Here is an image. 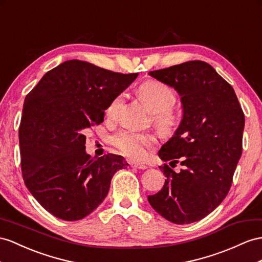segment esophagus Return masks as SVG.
Returning a JSON list of instances; mask_svg holds the SVG:
<instances>
[{"mask_svg": "<svg viewBox=\"0 0 262 262\" xmlns=\"http://www.w3.org/2000/svg\"><path fill=\"white\" fill-rule=\"evenodd\" d=\"M130 166L133 167V168H136V169H146L147 166L144 165V164H139V163H132Z\"/></svg>", "mask_w": 262, "mask_h": 262, "instance_id": "obj_1", "label": "esophagus"}]
</instances>
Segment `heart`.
<instances>
[{
    "label": "heart",
    "mask_w": 262,
    "mask_h": 262,
    "mask_svg": "<svg viewBox=\"0 0 262 262\" xmlns=\"http://www.w3.org/2000/svg\"><path fill=\"white\" fill-rule=\"evenodd\" d=\"M138 93L144 103L154 113L152 120L159 130L165 135H172L180 125V118L172 110L177 97L171 87L159 80L149 79L139 86ZM123 100V94L114 98L107 106L106 116L111 119L115 118ZM112 144L124 155L140 160L146 156L147 150L155 146L156 138L149 133L123 130L113 136Z\"/></svg>",
    "instance_id": "1"
}]
</instances>
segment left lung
Segmentation results:
<instances>
[{"label": "left lung", "mask_w": 262, "mask_h": 262, "mask_svg": "<svg viewBox=\"0 0 262 262\" xmlns=\"http://www.w3.org/2000/svg\"><path fill=\"white\" fill-rule=\"evenodd\" d=\"M149 75L179 93L184 116L158 151L164 162H180L183 168L177 173L167 164L160 166L167 179L148 201L170 223H195L229 192L243 152L245 114L232 86L206 62L189 61Z\"/></svg>", "instance_id": "8db88e82"}]
</instances>
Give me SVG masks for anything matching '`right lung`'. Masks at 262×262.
I'll return each mask as SVG.
<instances>
[{
  "instance_id": "obj_1",
  "label": "right lung",
  "mask_w": 262,
  "mask_h": 262,
  "mask_svg": "<svg viewBox=\"0 0 262 262\" xmlns=\"http://www.w3.org/2000/svg\"><path fill=\"white\" fill-rule=\"evenodd\" d=\"M137 73L122 74L78 59L49 71L25 97L18 139L28 189L45 210L66 221L83 219L103 203L111 180L128 164L85 152V134Z\"/></svg>"
}]
</instances>
